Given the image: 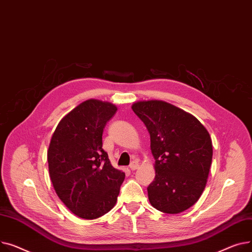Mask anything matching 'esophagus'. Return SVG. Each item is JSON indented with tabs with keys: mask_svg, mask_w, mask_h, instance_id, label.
Instances as JSON below:
<instances>
[{
	"mask_svg": "<svg viewBox=\"0 0 252 252\" xmlns=\"http://www.w3.org/2000/svg\"><path fill=\"white\" fill-rule=\"evenodd\" d=\"M138 167H139V165H138V162H137V161H132L131 164H130V166H129V168H130L132 171H135V170H137V169H138Z\"/></svg>",
	"mask_w": 252,
	"mask_h": 252,
	"instance_id": "34e87169",
	"label": "esophagus"
}]
</instances>
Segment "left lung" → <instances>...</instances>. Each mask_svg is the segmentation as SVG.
<instances>
[{
  "instance_id": "left-lung-1",
  "label": "left lung",
  "mask_w": 252,
  "mask_h": 252,
  "mask_svg": "<svg viewBox=\"0 0 252 252\" xmlns=\"http://www.w3.org/2000/svg\"><path fill=\"white\" fill-rule=\"evenodd\" d=\"M132 110L151 135L155 180L147 187L159 212L179 214L202 194L213 158L210 133L194 116L162 100L137 101Z\"/></svg>"
}]
</instances>
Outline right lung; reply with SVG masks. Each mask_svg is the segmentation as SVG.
Wrapping results in <instances>:
<instances>
[{
  "label": "right lung",
  "mask_w": 252,
  "mask_h": 252,
  "mask_svg": "<svg viewBox=\"0 0 252 252\" xmlns=\"http://www.w3.org/2000/svg\"><path fill=\"white\" fill-rule=\"evenodd\" d=\"M111 102L87 99L59 122L50 142V177L59 196L77 217L97 219L117 202L125 173L102 150V132L115 115Z\"/></svg>",
  "instance_id": "right-lung-1"
}]
</instances>
